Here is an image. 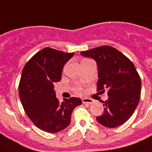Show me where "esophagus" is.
<instances>
[{"mask_svg":"<svg viewBox=\"0 0 152 152\" xmlns=\"http://www.w3.org/2000/svg\"><path fill=\"white\" fill-rule=\"evenodd\" d=\"M82 103H83V104H91L94 103V100L90 99V98H83V99H82Z\"/></svg>","mask_w":152,"mask_h":152,"instance_id":"1","label":"esophagus"}]
</instances>
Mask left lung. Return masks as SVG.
Returning a JSON list of instances; mask_svg holds the SVG:
<instances>
[{
    "label": "left lung",
    "mask_w": 152,
    "mask_h": 152,
    "mask_svg": "<svg viewBox=\"0 0 152 152\" xmlns=\"http://www.w3.org/2000/svg\"><path fill=\"white\" fill-rule=\"evenodd\" d=\"M84 57L97 63V91H108L109 98L102 102L104 113L97 116V122L107 128L125 123L133 114L140 98L141 80L129 58L116 48L102 46L82 51Z\"/></svg>",
    "instance_id": "obj_1"
}]
</instances>
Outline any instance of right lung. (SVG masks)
Wrapping results in <instances>:
<instances>
[{
  "mask_svg": "<svg viewBox=\"0 0 152 152\" xmlns=\"http://www.w3.org/2000/svg\"><path fill=\"white\" fill-rule=\"evenodd\" d=\"M73 55L43 48L26 63L22 71L19 96L23 109L32 123L47 132L55 133L69 126L73 110L82 104L77 97L60 103L54 90V82H59L63 66Z\"/></svg>",
  "mask_w": 152,
  "mask_h": 152,
  "instance_id": "1",
  "label": "right lung"
}]
</instances>
